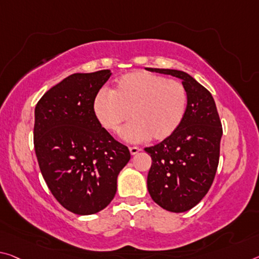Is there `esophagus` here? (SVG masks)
Masks as SVG:
<instances>
[{
    "label": "esophagus",
    "mask_w": 259,
    "mask_h": 259,
    "mask_svg": "<svg viewBox=\"0 0 259 259\" xmlns=\"http://www.w3.org/2000/svg\"><path fill=\"white\" fill-rule=\"evenodd\" d=\"M129 151H130L131 155H135V154H137L139 151H141V149H139V147H137V146H130Z\"/></svg>",
    "instance_id": "34e87169"
}]
</instances>
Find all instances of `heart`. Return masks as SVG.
I'll list each match as a JSON object with an SVG mask.
<instances>
[{"label": "heart", "instance_id": "1", "mask_svg": "<svg viewBox=\"0 0 259 259\" xmlns=\"http://www.w3.org/2000/svg\"><path fill=\"white\" fill-rule=\"evenodd\" d=\"M187 91L178 80L147 71H135L118 78L112 92L100 90L93 98L92 110L102 128L120 133L125 141H163L170 137L187 112Z\"/></svg>", "mask_w": 259, "mask_h": 259}]
</instances>
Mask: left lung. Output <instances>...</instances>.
Here are the masks:
<instances>
[{"label": "left lung", "mask_w": 259, "mask_h": 259, "mask_svg": "<svg viewBox=\"0 0 259 259\" xmlns=\"http://www.w3.org/2000/svg\"><path fill=\"white\" fill-rule=\"evenodd\" d=\"M182 80L187 112L179 129L161 143L145 147L152 165L147 189L167 211L181 213L196 206L212 186L219 163L223 126L212 94L187 72L147 68Z\"/></svg>", "instance_id": "left-lung-1"}]
</instances>
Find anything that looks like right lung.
<instances>
[{
	"instance_id": "right-lung-1",
	"label": "right lung",
	"mask_w": 259,
	"mask_h": 259,
	"mask_svg": "<svg viewBox=\"0 0 259 259\" xmlns=\"http://www.w3.org/2000/svg\"><path fill=\"white\" fill-rule=\"evenodd\" d=\"M110 70L73 73L41 97L34 110V150L49 190L75 214H94L112 202L128 147L97 121L93 98Z\"/></svg>"
}]
</instances>
